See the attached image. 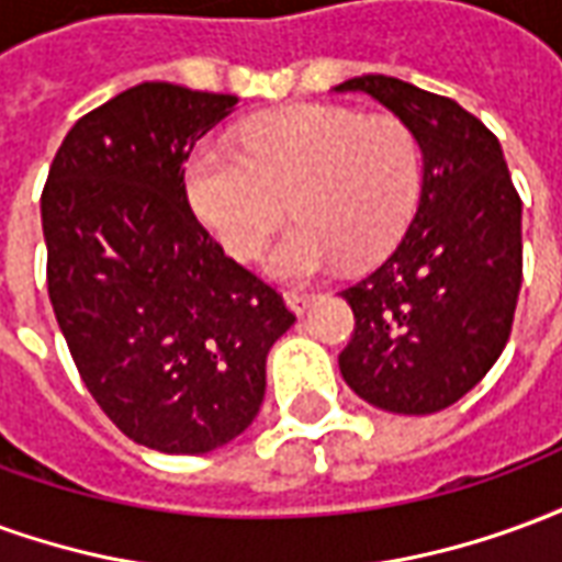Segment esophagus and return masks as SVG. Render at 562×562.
Masks as SVG:
<instances>
[{
  "mask_svg": "<svg viewBox=\"0 0 562 562\" xmlns=\"http://www.w3.org/2000/svg\"><path fill=\"white\" fill-rule=\"evenodd\" d=\"M285 304L292 310L294 316H304L310 306L316 304V294H304V292H285Z\"/></svg>",
  "mask_w": 562,
  "mask_h": 562,
  "instance_id": "esophagus-1",
  "label": "esophagus"
}]
</instances>
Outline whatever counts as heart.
<instances>
[{
  "mask_svg": "<svg viewBox=\"0 0 562 562\" xmlns=\"http://www.w3.org/2000/svg\"><path fill=\"white\" fill-rule=\"evenodd\" d=\"M240 148L201 144L189 156V204L240 261L261 252L292 204L297 222L265 258L277 280H316L342 258L379 261L418 207L422 153L394 116L304 104L246 123Z\"/></svg>",
  "mask_w": 562,
  "mask_h": 562,
  "instance_id": "b5f03b06",
  "label": "heart"
}]
</instances>
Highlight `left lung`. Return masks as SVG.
Masks as SVG:
<instances>
[{"instance_id": "left-lung-1", "label": "left lung", "mask_w": 562, "mask_h": 562, "mask_svg": "<svg viewBox=\"0 0 562 562\" xmlns=\"http://www.w3.org/2000/svg\"><path fill=\"white\" fill-rule=\"evenodd\" d=\"M379 102L422 149L409 228L346 289V385L376 409L430 415L458 403L503 355L520 292V198L499 140L458 102L385 75L334 87Z\"/></svg>"}]
</instances>
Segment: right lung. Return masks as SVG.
Instances as JSON below:
<instances>
[{"label":"right lung","mask_w":562,"mask_h":562,"mask_svg":"<svg viewBox=\"0 0 562 562\" xmlns=\"http://www.w3.org/2000/svg\"><path fill=\"white\" fill-rule=\"evenodd\" d=\"M237 95L147 80L78 120L42 195L47 292L104 415L138 446L207 454L240 436L294 316L189 210L183 165Z\"/></svg>","instance_id":"right-lung-1"}]
</instances>
